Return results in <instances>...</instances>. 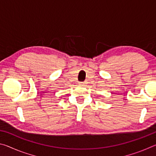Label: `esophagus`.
I'll use <instances>...</instances> for the list:
<instances>
[{"mask_svg": "<svg viewBox=\"0 0 156 156\" xmlns=\"http://www.w3.org/2000/svg\"><path fill=\"white\" fill-rule=\"evenodd\" d=\"M86 83H84V82H80V83H79V84H80V85H84V84H85Z\"/></svg>", "mask_w": 156, "mask_h": 156, "instance_id": "obj_1", "label": "esophagus"}]
</instances>
